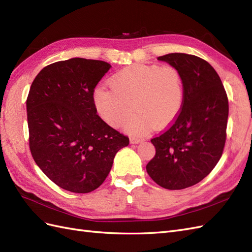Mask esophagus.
I'll list each match as a JSON object with an SVG mask.
<instances>
[{"label": "esophagus", "mask_w": 252, "mask_h": 252, "mask_svg": "<svg viewBox=\"0 0 252 252\" xmlns=\"http://www.w3.org/2000/svg\"><path fill=\"white\" fill-rule=\"evenodd\" d=\"M141 141H143V139H140V138H136V137H132V138L130 139V143H131V144H133V145L139 144V143H141Z\"/></svg>", "instance_id": "34e87169"}]
</instances>
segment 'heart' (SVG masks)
Returning <instances> with one entry per match:
<instances>
[{
  "label": "heart",
  "instance_id": "1",
  "mask_svg": "<svg viewBox=\"0 0 252 252\" xmlns=\"http://www.w3.org/2000/svg\"><path fill=\"white\" fill-rule=\"evenodd\" d=\"M108 85L94 90L96 113L108 126L119 127L135 108L137 113L125 125V131L135 136L170 126L184 104L183 77L172 66L131 64L109 77Z\"/></svg>",
  "mask_w": 252,
  "mask_h": 252
}]
</instances>
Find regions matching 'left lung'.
I'll use <instances>...</instances> for the list:
<instances>
[{"mask_svg": "<svg viewBox=\"0 0 252 252\" xmlns=\"http://www.w3.org/2000/svg\"><path fill=\"white\" fill-rule=\"evenodd\" d=\"M158 61L182 74V111L167 130L151 139L156 157L146 169L166 189H183L203 180L221 158L229 115L228 96L215 69L195 55L170 53Z\"/></svg>", "mask_w": 252, "mask_h": 252, "instance_id": "left-lung-1", "label": "left lung"}]
</instances>
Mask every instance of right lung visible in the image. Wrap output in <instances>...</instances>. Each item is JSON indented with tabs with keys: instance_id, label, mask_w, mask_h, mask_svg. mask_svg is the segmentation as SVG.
Segmentation results:
<instances>
[{
	"instance_id": "obj_1",
	"label": "right lung",
	"mask_w": 252,
	"mask_h": 252,
	"mask_svg": "<svg viewBox=\"0 0 252 252\" xmlns=\"http://www.w3.org/2000/svg\"><path fill=\"white\" fill-rule=\"evenodd\" d=\"M111 64L75 57L44 67L27 100L30 149L38 167L60 188L90 192L104 182L128 138L105 124L94 90Z\"/></svg>"
}]
</instances>
